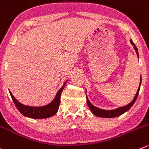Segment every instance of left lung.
<instances>
[{
    "mask_svg": "<svg viewBox=\"0 0 149 149\" xmlns=\"http://www.w3.org/2000/svg\"><path fill=\"white\" fill-rule=\"evenodd\" d=\"M130 43L134 47V49H135V52H136L137 56L138 57H139V54H138V49H137L136 46L135 44H134L133 41L130 39ZM141 81H140V85L138 86V91L136 92V95H135L134 97L133 100H132V102H130L128 105H125V106H122V107H119V108H116V109H113V110H105V109H101V108H97V107L95 106V105H92L91 103V102L89 101V100L88 99L87 97V95H86V102H87V105L89 106V109H90L91 112L93 113L94 115H95L96 116H98V117H102V118H114L116 117V116H119L120 115L123 114L124 113L127 112L131 107L132 106L134 103H135V100H136L137 97H138V93H139V91H140V87H141Z\"/></svg>",
    "mask_w": 149,
    "mask_h": 149,
    "instance_id": "obj_1",
    "label": "left lung"
}]
</instances>
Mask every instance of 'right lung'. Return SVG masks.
<instances>
[{"label":"right lung","mask_w":149,"mask_h":149,"mask_svg":"<svg viewBox=\"0 0 149 149\" xmlns=\"http://www.w3.org/2000/svg\"><path fill=\"white\" fill-rule=\"evenodd\" d=\"M67 81L68 80L65 81V83L63 84V86L59 89L54 100L50 103L46 105H43V106H30V105H25L24 104H22L13 96L12 93L10 91L9 92L16 107L22 114L27 117L31 118V119H47V118H49L56 114L58 111L60 103V96H61V93Z\"/></svg>","instance_id":"obj_1"}]
</instances>
